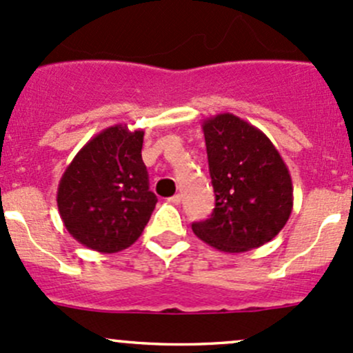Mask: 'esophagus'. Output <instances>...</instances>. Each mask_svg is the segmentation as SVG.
<instances>
[{"mask_svg": "<svg viewBox=\"0 0 353 353\" xmlns=\"http://www.w3.org/2000/svg\"><path fill=\"white\" fill-rule=\"evenodd\" d=\"M181 201H183V196L181 194H174L172 197H169V203L172 204H181Z\"/></svg>", "mask_w": 353, "mask_h": 353, "instance_id": "obj_1", "label": "esophagus"}]
</instances>
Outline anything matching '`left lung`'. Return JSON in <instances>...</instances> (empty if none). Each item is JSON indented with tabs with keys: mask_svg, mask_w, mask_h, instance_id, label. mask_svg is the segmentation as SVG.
<instances>
[{
	"mask_svg": "<svg viewBox=\"0 0 353 353\" xmlns=\"http://www.w3.org/2000/svg\"><path fill=\"white\" fill-rule=\"evenodd\" d=\"M203 132L216 206L192 231L224 253L263 246L292 214L293 185L285 161L258 127L233 114L203 120Z\"/></svg>",
	"mask_w": 353,
	"mask_h": 353,
	"instance_id": "1",
	"label": "left lung"
}]
</instances>
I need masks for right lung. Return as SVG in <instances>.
<instances>
[{"instance_id": "add662e5", "label": "right lung", "mask_w": 353, "mask_h": 353, "mask_svg": "<svg viewBox=\"0 0 353 353\" xmlns=\"http://www.w3.org/2000/svg\"><path fill=\"white\" fill-rule=\"evenodd\" d=\"M142 142L144 130L117 123L92 137L67 165L57 204L80 245L110 254L142 234L157 203L149 191Z\"/></svg>"}]
</instances>
